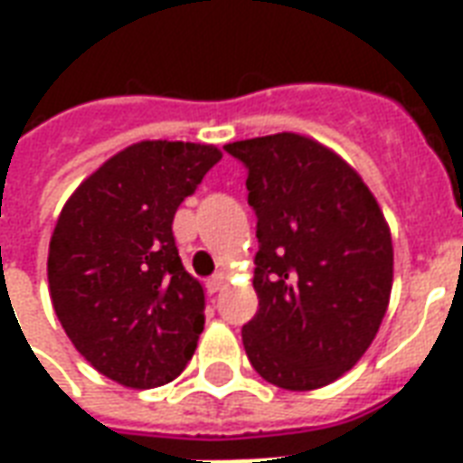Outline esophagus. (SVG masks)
I'll return each mask as SVG.
<instances>
[{
    "label": "esophagus",
    "instance_id": "esophagus-1",
    "mask_svg": "<svg viewBox=\"0 0 463 463\" xmlns=\"http://www.w3.org/2000/svg\"><path fill=\"white\" fill-rule=\"evenodd\" d=\"M222 282H225V275H222V272H215V275H211V278L205 280V288H208V292H218L222 288Z\"/></svg>",
    "mask_w": 463,
    "mask_h": 463
}]
</instances>
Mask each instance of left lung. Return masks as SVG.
I'll return each mask as SVG.
<instances>
[{
	"label": "left lung",
	"mask_w": 463,
	"mask_h": 463,
	"mask_svg": "<svg viewBox=\"0 0 463 463\" xmlns=\"http://www.w3.org/2000/svg\"><path fill=\"white\" fill-rule=\"evenodd\" d=\"M225 151L248 171L260 242L245 354L275 387H325L357 364L387 312V221L357 173L312 138L275 133Z\"/></svg>",
	"instance_id": "8db88e82"
}]
</instances>
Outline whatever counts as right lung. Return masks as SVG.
I'll list each match as a JSON object with an SVG mask.
<instances>
[{"mask_svg": "<svg viewBox=\"0 0 463 463\" xmlns=\"http://www.w3.org/2000/svg\"><path fill=\"white\" fill-rule=\"evenodd\" d=\"M221 158L203 143H133L56 221L46 262L56 317L86 362L123 387H161L195 352L205 292L178 258L173 218Z\"/></svg>", "mask_w": 463, "mask_h": 463, "instance_id": "right-lung-1", "label": "right lung"}]
</instances>
